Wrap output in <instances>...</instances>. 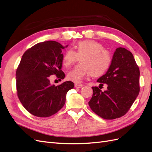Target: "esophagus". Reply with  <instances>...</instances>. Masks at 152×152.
Returning <instances> with one entry per match:
<instances>
[{"label": "esophagus", "instance_id": "34e87169", "mask_svg": "<svg viewBox=\"0 0 152 152\" xmlns=\"http://www.w3.org/2000/svg\"><path fill=\"white\" fill-rule=\"evenodd\" d=\"M75 87H76V88H81L82 87H83V85L82 84H75Z\"/></svg>", "mask_w": 152, "mask_h": 152}]
</instances>
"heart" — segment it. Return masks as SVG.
<instances>
[{"instance_id": "1", "label": "heart", "mask_w": 152, "mask_h": 152, "mask_svg": "<svg viewBox=\"0 0 152 152\" xmlns=\"http://www.w3.org/2000/svg\"><path fill=\"white\" fill-rule=\"evenodd\" d=\"M79 58V64L68 73L69 80L79 83L86 76L97 77L107 71L112 62L111 54L103 45L94 40L78 42L73 50L68 49L63 54L61 62L65 68L70 67Z\"/></svg>"}]
</instances>
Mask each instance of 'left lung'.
<instances>
[{
	"label": "left lung",
	"instance_id": "8db88e82",
	"mask_svg": "<svg viewBox=\"0 0 152 152\" xmlns=\"http://www.w3.org/2000/svg\"><path fill=\"white\" fill-rule=\"evenodd\" d=\"M97 82L100 86L107 84V89L102 91L98 87H92L93 94L89 102L91 109L107 120L124 116L140 90V69L132 54L125 48L116 49L107 72Z\"/></svg>",
	"mask_w": 152,
	"mask_h": 152
}]
</instances>
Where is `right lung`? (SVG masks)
<instances>
[{
  "label": "right lung",
  "instance_id": "add662e5",
  "mask_svg": "<svg viewBox=\"0 0 152 152\" xmlns=\"http://www.w3.org/2000/svg\"><path fill=\"white\" fill-rule=\"evenodd\" d=\"M64 48L56 41L37 44L26 50L17 68L18 97L34 116L48 117L57 113L65 103L67 92L74 87L71 81L56 86L50 84V76L59 80L65 77L61 70Z\"/></svg>",
  "mask_w": 152,
  "mask_h": 152
}]
</instances>
